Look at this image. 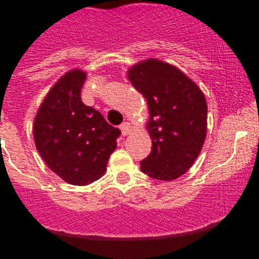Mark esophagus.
Here are the masks:
<instances>
[{
    "label": "esophagus",
    "instance_id": "1",
    "mask_svg": "<svg viewBox=\"0 0 259 259\" xmlns=\"http://www.w3.org/2000/svg\"><path fill=\"white\" fill-rule=\"evenodd\" d=\"M119 129L122 132V136H129L130 132H132V126H130L129 122H123L121 126H119Z\"/></svg>",
    "mask_w": 259,
    "mask_h": 259
}]
</instances>
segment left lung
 Wrapping results in <instances>:
<instances>
[{"label":"left lung","mask_w":259,"mask_h":259,"mask_svg":"<svg viewBox=\"0 0 259 259\" xmlns=\"http://www.w3.org/2000/svg\"><path fill=\"white\" fill-rule=\"evenodd\" d=\"M127 78L148 102L152 152L141 170L152 179L175 180L192 166L207 133L204 94L185 74L157 59L137 63Z\"/></svg>","instance_id":"left-lung-1"}]
</instances>
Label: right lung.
Instances as JSON below:
<instances>
[{"mask_svg":"<svg viewBox=\"0 0 259 259\" xmlns=\"http://www.w3.org/2000/svg\"><path fill=\"white\" fill-rule=\"evenodd\" d=\"M86 72L71 70L44 98L34 117L33 138L51 170L74 185H87L105 175L121 130L82 102Z\"/></svg>","mask_w":259,"mask_h":259,"instance_id":"add662e5","label":"right lung"}]
</instances>
